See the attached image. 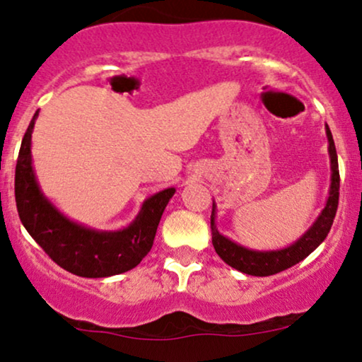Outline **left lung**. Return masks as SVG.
Returning a JSON list of instances; mask_svg holds the SVG:
<instances>
[{
	"label": "left lung",
	"instance_id": "left-lung-1",
	"mask_svg": "<svg viewBox=\"0 0 362 362\" xmlns=\"http://www.w3.org/2000/svg\"><path fill=\"white\" fill-rule=\"evenodd\" d=\"M326 136H328L329 143V158H331V187H329V197L326 201L325 209L321 211L318 219L313 226L306 230L303 237H300L295 244L290 247H285L281 250H269V252H257L245 249L230 239H227L222 234H219L216 229V204L212 202V214H211V232H212V245L217 252V255L230 265L232 269L242 272L247 275L255 276H269L274 274H279L281 270L290 269L306 259L321 242L326 239L328 232L333 226L336 211H338V201H339V168H338V155H336V146L333 135H331L328 125H326Z\"/></svg>",
	"mask_w": 362,
	"mask_h": 362
}]
</instances>
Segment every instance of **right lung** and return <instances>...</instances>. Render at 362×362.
Wrapping results in <instances>:
<instances>
[{"mask_svg":"<svg viewBox=\"0 0 362 362\" xmlns=\"http://www.w3.org/2000/svg\"><path fill=\"white\" fill-rule=\"evenodd\" d=\"M34 113L14 175V196L19 219L29 235L64 270L87 279H102L128 272L151 250L163 211L175 194V187L156 192L143 202L140 214L130 226L115 232H98L76 224L61 214L39 189L31 161V133Z\"/></svg>","mask_w":362,"mask_h":362,"instance_id":"add662e5","label":"right lung"}]
</instances>
